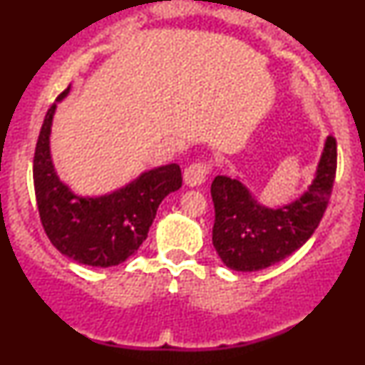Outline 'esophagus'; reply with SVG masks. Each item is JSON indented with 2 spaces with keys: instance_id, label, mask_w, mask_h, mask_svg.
<instances>
[{
  "instance_id": "obj_1",
  "label": "esophagus",
  "mask_w": 365,
  "mask_h": 365,
  "mask_svg": "<svg viewBox=\"0 0 365 365\" xmlns=\"http://www.w3.org/2000/svg\"><path fill=\"white\" fill-rule=\"evenodd\" d=\"M209 173V168L206 163H194L185 170L183 173V183L187 187H200L206 182V177Z\"/></svg>"
}]
</instances>
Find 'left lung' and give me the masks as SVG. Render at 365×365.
I'll list each match as a JSON object with an SVG mask.
<instances>
[{
    "mask_svg": "<svg viewBox=\"0 0 365 365\" xmlns=\"http://www.w3.org/2000/svg\"><path fill=\"white\" fill-rule=\"evenodd\" d=\"M336 175V140L328 137L314 178L283 206H264L238 178L216 177L212 245L226 267L259 271L299 250L319 226Z\"/></svg>",
    "mask_w": 365,
    "mask_h": 365,
    "instance_id": "obj_1",
    "label": "left lung"
}]
</instances>
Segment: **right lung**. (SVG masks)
<instances>
[{
	"label": "right lung",
	"mask_w": 365,
	"mask_h": 365,
	"mask_svg": "<svg viewBox=\"0 0 365 365\" xmlns=\"http://www.w3.org/2000/svg\"><path fill=\"white\" fill-rule=\"evenodd\" d=\"M68 94L70 87L46 113L36 145L34 188L41 221L51 244L72 261L92 267L118 266L144 244L159 204L182 187V171L171 163L142 171L108 194H75L58 177L51 154L54 113Z\"/></svg>",
	"instance_id": "obj_1"
}]
</instances>
